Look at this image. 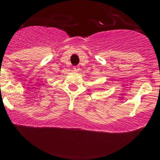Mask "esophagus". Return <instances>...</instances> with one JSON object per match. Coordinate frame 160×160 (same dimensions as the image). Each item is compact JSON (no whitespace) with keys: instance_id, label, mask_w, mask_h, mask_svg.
<instances>
[{"instance_id":"34e87169","label":"esophagus","mask_w":160,"mask_h":160,"mask_svg":"<svg viewBox=\"0 0 160 160\" xmlns=\"http://www.w3.org/2000/svg\"><path fill=\"white\" fill-rule=\"evenodd\" d=\"M73 71H75V72H78L79 70H80V68H79V66H73Z\"/></svg>"}]
</instances>
